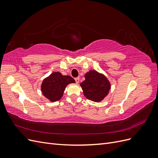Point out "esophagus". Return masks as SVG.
<instances>
[{
  "label": "esophagus",
  "instance_id": "1",
  "mask_svg": "<svg viewBox=\"0 0 158 158\" xmlns=\"http://www.w3.org/2000/svg\"><path fill=\"white\" fill-rule=\"evenodd\" d=\"M75 81H76V84H78L79 83V81H80V78H78V77H77V78H76L75 79Z\"/></svg>",
  "mask_w": 158,
  "mask_h": 158
}]
</instances>
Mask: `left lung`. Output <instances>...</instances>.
<instances>
[{"instance_id": "obj_1", "label": "left lung", "mask_w": 158, "mask_h": 158, "mask_svg": "<svg viewBox=\"0 0 158 158\" xmlns=\"http://www.w3.org/2000/svg\"><path fill=\"white\" fill-rule=\"evenodd\" d=\"M85 78L80 86L85 98L95 102L102 101L111 89L107 78L95 70L89 71L85 74Z\"/></svg>"}]
</instances>
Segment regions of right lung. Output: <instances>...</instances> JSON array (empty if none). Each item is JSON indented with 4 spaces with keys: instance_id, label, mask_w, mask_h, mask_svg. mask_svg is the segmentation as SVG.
I'll return each mask as SVG.
<instances>
[{
    "instance_id": "add662e5",
    "label": "right lung",
    "mask_w": 158,
    "mask_h": 158,
    "mask_svg": "<svg viewBox=\"0 0 158 158\" xmlns=\"http://www.w3.org/2000/svg\"><path fill=\"white\" fill-rule=\"evenodd\" d=\"M74 82L75 80L70 76H63L59 72H55L43 81L41 92L51 102L59 101L63 97L66 85Z\"/></svg>"
}]
</instances>
